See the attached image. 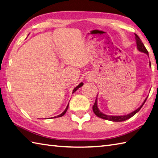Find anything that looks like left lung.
<instances>
[{"label": "left lung", "instance_id": "1", "mask_svg": "<svg viewBox=\"0 0 158 158\" xmlns=\"http://www.w3.org/2000/svg\"><path fill=\"white\" fill-rule=\"evenodd\" d=\"M135 39H136V45H137V49H139V51L141 52H143V53H145L147 54V56H149V53H148V51H147V49L145 48V45H144V44L143 43L142 41L140 40V39L139 38V36L137 35L136 34H135ZM149 65L151 66V62L149 63ZM147 98H145V101H144V102L142 104V105L140 106L139 108L137 109L136 110H134L133 112L130 113V114H127V115H121V116H115V115H105V114H104L102 113H101L99 110L98 108V106H97V97H96V101H95V103L92 109H93V111L94 113H95V115L97 116L100 117V118H102V119H106V120H109V121H112V122H123V121H126L127 119H130V117H132V116H134L135 115V114L139 112V110H140V109L142 108V106H143L144 104H145V101L147 100Z\"/></svg>", "mask_w": 158, "mask_h": 158}]
</instances>
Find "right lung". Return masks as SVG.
<instances>
[{"label": "right lung", "instance_id": "add662e5", "mask_svg": "<svg viewBox=\"0 0 158 158\" xmlns=\"http://www.w3.org/2000/svg\"><path fill=\"white\" fill-rule=\"evenodd\" d=\"M83 85V83H80V84H79V85H77V86L76 87V88L73 89V94L74 92H75L77 89H78L80 88V87H81ZM68 107H69V105H67L66 108V109H65L64 110V112H62L61 114H60V115H58V116H56V117H53V118H56V117H62V116H63V115H64V114L66 113V112L67 109H68ZM51 118H52V117H51Z\"/></svg>", "mask_w": 158, "mask_h": 158}]
</instances>
